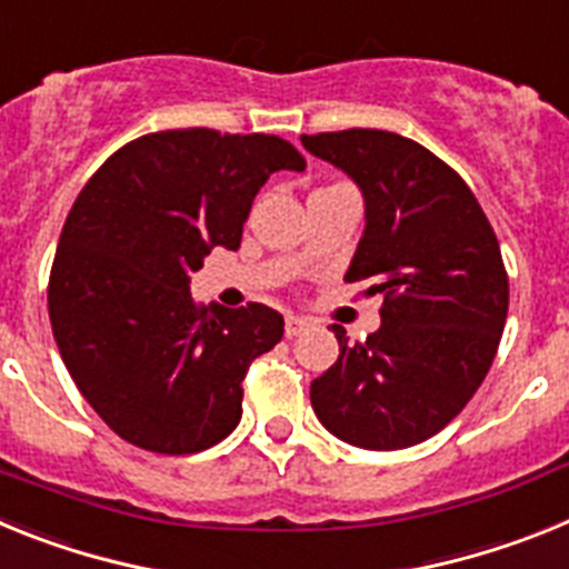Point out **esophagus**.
<instances>
[{
  "mask_svg": "<svg viewBox=\"0 0 569 569\" xmlns=\"http://www.w3.org/2000/svg\"><path fill=\"white\" fill-rule=\"evenodd\" d=\"M308 328L310 321L301 319V316H288V319H284V336H288V339H296V336H301Z\"/></svg>",
  "mask_w": 569,
  "mask_h": 569,
  "instance_id": "34e87169",
  "label": "esophagus"
}]
</instances>
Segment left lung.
Segmentation results:
<instances>
[{"label": "left lung", "mask_w": 569, "mask_h": 569, "mask_svg": "<svg viewBox=\"0 0 569 569\" xmlns=\"http://www.w3.org/2000/svg\"><path fill=\"white\" fill-rule=\"evenodd\" d=\"M365 193V236L345 281L381 296V328L313 379L319 421L365 450H401L445 430L499 350L510 284L472 190L439 156L390 130L301 136Z\"/></svg>", "instance_id": "1"}]
</instances>
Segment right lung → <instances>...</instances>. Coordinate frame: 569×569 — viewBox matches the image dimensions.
Masks as SVG:
<instances>
[{
  "label": "right lung",
  "instance_id": "obj_1",
  "mask_svg": "<svg viewBox=\"0 0 569 569\" xmlns=\"http://www.w3.org/2000/svg\"><path fill=\"white\" fill-rule=\"evenodd\" d=\"M305 156L268 133L159 130L116 150L64 222L48 281L53 339L99 419L150 453L219 445L241 419V381L284 319L268 305L204 308L190 273L236 250L259 188Z\"/></svg>",
  "mask_w": 569,
  "mask_h": 569
}]
</instances>
